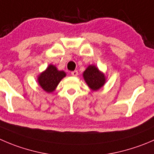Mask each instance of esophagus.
<instances>
[{
  "instance_id": "34e87169",
  "label": "esophagus",
  "mask_w": 154,
  "mask_h": 154,
  "mask_svg": "<svg viewBox=\"0 0 154 154\" xmlns=\"http://www.w3.org/2000/svg\"><path fill=\"white\" fill-rule=\"evenodd\" d=\"M71 74H72V76H74V77H77V76L78 75V71H71Z\"/></svg>"
}]
</instances>
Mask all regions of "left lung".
<instances>
[{
	"label": "left lung",
	"instance_id": "obj_1",
	"mask_svg": "<svg viewBox=\"0 0 154 154\" xmlns=\"http://www.w3.org/2000/svg\"><path fill=\"white\" fill-rule=\"evenodd\" d=\"M83 77L88 86L92 90H98L105 83V77L104 74L94 65H89L83 72Z\"/></svg>",
	"mask_w": 154,
	"mask_h": 154
}]
</instances>
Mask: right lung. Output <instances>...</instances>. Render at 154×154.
<instances>
[{
    "label": "right lung",
    "mask_w": 154,
    "mask_h": 154,
    "mask_svg": "<svg viewBox=\"0 0 154 154\" xmlns=\"http://www.w3.org/2000/svg\"><path fill=\"white\" fill-rule=\"evenodd\" d=\"M66 74L62 71H58L54 65H49L44 72L38 77V83L44 90L47 92H53Z\"/></svg>",
    "instance_id": "obj_1"
}]
</instances>
